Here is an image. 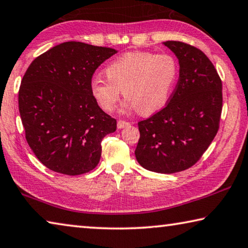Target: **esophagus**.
Instances as JSON below:
<instances>
[{
  "label": "esophagus",
  "instance_id": "obj_1",
  "mask_svg": "<svg viewBox=\"0 0 248 248\" xmlns=\"http://www.w3.org/2000/svg\"><path fill=\"white\" fill-rule=\"evenodd\" d=\"M129 125H130V124L127 123V121H124V120H119V121H118V123H117L118 129H124V128H125V127H129Z\"/></svg>",
  "mask_w": 248,
  "mask_h": 248
}]
</instances>
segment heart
<instances>
[{
  "label": "heart",
  "mask_w": 248,
  "mask_h": 248,
  "mask_svg": "<svg viewBox=\"0 0 248 248\" xmlns=\"http://www.w3.org/2000/svg\"><path fill=\"white\" fill-rule=\"evenodd\" d=\"M105 72L107 78L95 76L90 80V93L101 109L115 110L124 89L127 97L124 109H138L142 115H152L170 99L179 65L170 54L135 50L110 62Z\"/></svg>",
  "instance_id": "heart-1"
}]
</instances>
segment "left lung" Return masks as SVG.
<instances>
[{"label":"left lung","mask_w":248,"mask_h":248,"mask_svg":"<svg viewBox=\"0 0 248 248\" xmlns=\"http://www.w3.org/2000/svg\"><path fill=\"white\" fill-rule=\"evenodd\" d=\"M162 44L179 61L178 85L168 105L138 123L140 139L135 155L141 167L158 173H175L195 164L218 130L222 81L202 50L182 42Z\"/></svg>","instance_id":"1"}]
</instances>
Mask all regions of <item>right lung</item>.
<instances>
[{
    "mask_svg": "<svg viewBox=\"0 0 248 248\" xmlns=\"http://www.w3.org/2000/svg\"><path fill=\"white\" fill-rule=\"evenodd\" d=\"M118 50L65 42L39 55L23 77L18 109L25 138L49 170L79 175L97 167L101 140L117 129L90 93L95 70Z\"/></svg>",
    "mask_w": 248,
    "mask_h": 248,
    "instance_id": "1",
    "label": "right lung"
}]
</instances>
